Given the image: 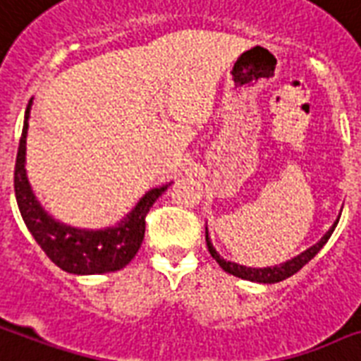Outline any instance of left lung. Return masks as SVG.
<instances>
[{
  "mask_svg": "<svg viewBox=\"0 0 361 361\" xmlns=\"http://www.w3.org/2000/svg\"><path fill=\"white\" fill-rule=\"evenodd\" d=\"M339 221V219H337ZM337 221L334 224V227L327 231L326 235L322 236L320 242H316L314 246L309 247L307 252H302L301 255H297L293 257L291 261H286L284 265H276V267H267V269H252V267H242V265H236V263H231V261H225L224 257H219L214 246H212L210 238H208V231H206V246H208V252L214 259L219 263V267L224 269L225 272H229L233 276H238V279H244V280H252V282H261V284H274V282H282V280L290 279L291 274H295L297 271H301L302 267L307 265L312 257H314L318 252H320L324 244L329 240V236L331 233L335 231L337 227Z\"/></svg>",
  "mask_w": 361,
  "mask_h": 361,
  "instance_id": "left-lung-1",
  "label": "left lung"
}]
</instances>
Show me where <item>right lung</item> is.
I'll use <instances>...</instances> for the list:
<instances>
[{
    "mask_svg": "<svg viewBox=\"0 0 361 361\" xmlns=\"http://www.w3.org/2000/svg\"><path fill=\"white\" fill-rule=\"evenodd\" d=\"M27 117H30V106L26 109V119H24L20 144L16 153L15 195L22 219L35 242L54 265L71 274H102V272L123 269L142 246L147 212L162 192L166 191V187H159L147 192L140 200V204L132 210L128 219L115 229L82 231L56 224L35 200L27 183L26 170H24Z\"/></svg>",
    "mask_w": 361,
    "mask_h": 361,
    "instance_id": "right-lung-1",
    "label": "right lung"
}]
</instances>
